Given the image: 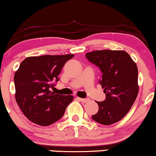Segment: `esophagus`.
<instances>
[{
  "mask_svg": "<svg viewBox=\"0 0 156 156\" xmlns=\"http://www.w3.org/2000/svg\"><path fill=\"white\" fill-rule=\"evenodd\" d=\"M77 99H78V100H80V101H82L83 103H86V102L89 101V99H88V98H77Z\"/></svg>",
  "mask_w": 156,
  "mask_h": 156,
  "instance_id": "esophagus-1",
  "label": "esophagus"
}]
</instances>
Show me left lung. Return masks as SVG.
Segmentation results:
<instances>
[{"instance_id":"8db88e82","label":"left lung","mask_w":156,"mask_h":156,"mask_svg":"<svg viewBox=\"0 0 156 156\" xmlns=\"http://www.w3.org/2000/svg\"><path fill=\"white\" fill-rule=\"evenodd\" d=\"M89 62L100 68V80L106 99L96 101L98 111L91 116L104 126L120 121L135 101L139 91L137 65L123 50H98L86 54Z\"/></svg>"}]
</instances>
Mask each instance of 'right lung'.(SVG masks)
<instances>
[{
	"label": "right lung",
	"instance_id": "add662e5",
	"mask_svg": "<svg viewBox=\"0 0 156 156\" xmlns=\"http://www.w3.org/2000/svg\"><path fill=\"white\" fill-rule=\"evenodd\" d=\"M74 56H30L22 62L14 75L15 98L24 115L32 122L49 126L63 116L73 96L60 95L50 91L59 80L65 64Z\"/></svg>",
	"mask_w": 156,
	"mask_h": 156
}]
</instances>
